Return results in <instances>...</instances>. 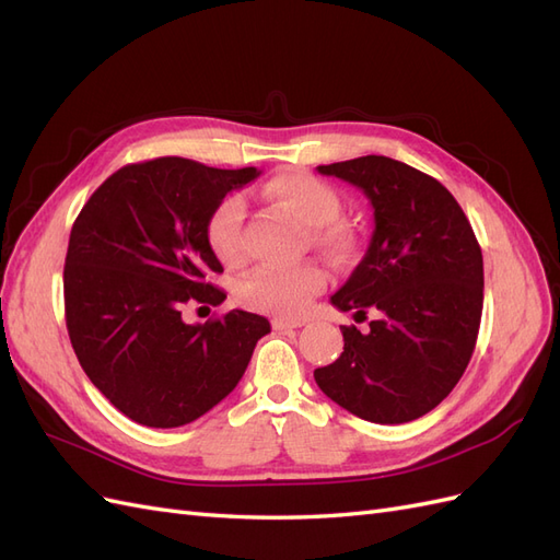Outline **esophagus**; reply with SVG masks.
Listing matches in <instances>:
<instances>
[{
	"label": "esophagus",
	"instance_id": "34e87169",
	"mask_svg": "<svg viewBox=\"0 0 560 560\" xmlns=\"http://www.w3.org/2000/svg\"><path fill=\"white\" fill-rule=\"evenodd\" d=\"M270 325H273L276 331H284V329L303 327V325H306V319H301V317H276L273 322H270Z\"/></svg>",
	"mask_w": 560,
	"mask_h": 560
}]
</instances>
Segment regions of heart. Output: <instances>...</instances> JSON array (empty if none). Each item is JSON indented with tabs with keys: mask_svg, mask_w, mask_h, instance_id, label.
<instances>
[{
	"mask_svg": "<svg viewBox=\"0 0 560 560\" xmlns=\"http://www.w3.org/2000/svg\"><path fill=\"white\" fill-rule=\"evenodd\" d=\"M264 196L278 208L290 212L303 226L308 238L334 257H346L354 249V231L341 214V194L331 184L303 171H287L264 184ZM245 200L229 194L214 202L206 219V241L214 257L226 266H238L245 259ZM325 287V270L317 264H296L290 268L257 266L235 287V299L245 308L299 315L308 308L311 299Z\"/></svg>",
	"mask_w": 560,
	"mask_h": 560,
	"instance_id": "b5f03b06",
	"label": "heart"
}]
</instances>
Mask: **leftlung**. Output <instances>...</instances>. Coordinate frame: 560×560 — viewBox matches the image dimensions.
<instances>
[{"label":"left lung","instance_id":"obj_1","mask_svg":"<svg viewBox=\"0 0 560 560\" xmlns=\"http://www.w3.org/2000/svg\"><path fill=\"white\" fill-rule=\"evenodd\" d=\"M358 189L374 210L364 259L331 296L366 317L341 327L343 352L315 383L352 416L399 425L430 413L460 381L477 346L483 257L463 208L442 182L387 156L317 165Z\"/></svg>","mask_w":560,"mask_h":560}]
</instances>
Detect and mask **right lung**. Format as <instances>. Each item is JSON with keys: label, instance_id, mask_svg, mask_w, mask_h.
<instances>
[{"label": "right lung", "instance_id": "obj_1", "mask_svg": "<svg viewBox=\"0 0 560 560\" xmlns=\"http://www.w3.org/2000/svg\"><path fill=\"white\" fill-rule=\"evenodd\" d=\"M257 167L219 171L163 156L107 177L79 212L65 259V317L91 383L147 428H179L238 385L268 319L231 311L186 325L189 301L219 306L224 273L206 219Z\"/></svg>", "mask_w": 560, "mask_h": 560}]
</instances>
